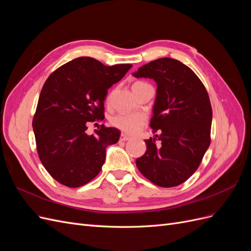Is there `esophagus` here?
Returning a JSON list of instances; mask_svg holds the SVG:
<instances>
[{"instance_id": "34e87169", "label": "esophagus", "mask_w": 251, "mask_h": 251, "mask_svg": "<svg viewBox=\"0 0 251 251\" xmlns=\"http://www.w3.org/2000/svg\"><path fill=\"white\" fill-rule=\"evenodd\" d=\"M130 139H131L130 136H127V135L124 134V133H121V135H120V141H126V140H130Z\"/></svg>"}]
</instances>
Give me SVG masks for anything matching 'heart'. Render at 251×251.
<instances>
[{
    "label": "heart",
    "instance_id": "b5f03b06",
    "mask_svg": "<svg viewBox=\"0 0 251 251\" xmlns=\"http://www.w3.org/2000/svg\"><path fill=\"white\" fill-rule=\"evenodd\" d=\"M138 83H142V82L137 81L135 82L134 85H138ZM111 124L125 133L137 134L141 130L142 126L146 125V117L139 113H132V114L121 113L116 116L112 117Z\"/></svg>",
    "mask_w": 251,
    "mask_h": 251
}]
</instances>
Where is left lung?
Listing matches in <instances>:
<instances>
[{
    "label": "left lung",
    "instance_id": "1",
    "mask_svg": "<svg viewBox=\"0 0 251 251\" xmlns=\"http://www.w3.org/2000/svg\"><path fill=\"white\" fill-rule=\"evenodd\" d=\"M133 75L157 82L150 126L160 133L144 140L147 151L136 165L158 186L180 185L198 170L210 144L212 110L207 91L191 68L170 57L143 65Z\"/></svg>",
    "mask_w": 251,
    "mask_h": 251
}]
</instances>
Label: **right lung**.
Returning <instances> with one entry per match:
<instances>
[{
  "label": "right lung",
  "mask_w": 251,
  "mask_h": 251,
  "mask_svg": "<svg viewBox=\"0 0 251 251\" xmlns=\"http://www.w3.org/2000/svg\"><path fill=\"white\" fill-rule=\"evenodd\" d=\"M131 68L81 56L57 68L45 81L32 126L40 160L60 184L79 187L100 174L105 149L119 140L120 132L101 125L89 135L88 125L103 120L108 89Z\"/></svg>",
  "instance_id": "obj_1"
}]
</instances>
